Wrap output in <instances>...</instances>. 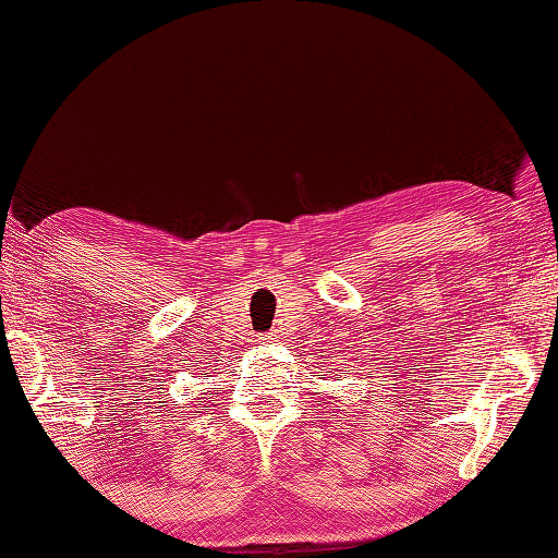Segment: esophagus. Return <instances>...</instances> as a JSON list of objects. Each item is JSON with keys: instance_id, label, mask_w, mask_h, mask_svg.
I'll return each mask as SVG.
<instances>
[{"instance_id": "1", "label": "esophagus", "mask_w": 558, "mask_h": 558, "mask_svg": "<svg viewBox=\"0 0 558 558\" xmlns=\"http://www.w3.org/2000/svg\"><path fill=\"white\" fill-rule=\"evenodd\" d=\"M264 340H277V335H274V332H266V335H264Z\"/></svg>"}]
</instances>
